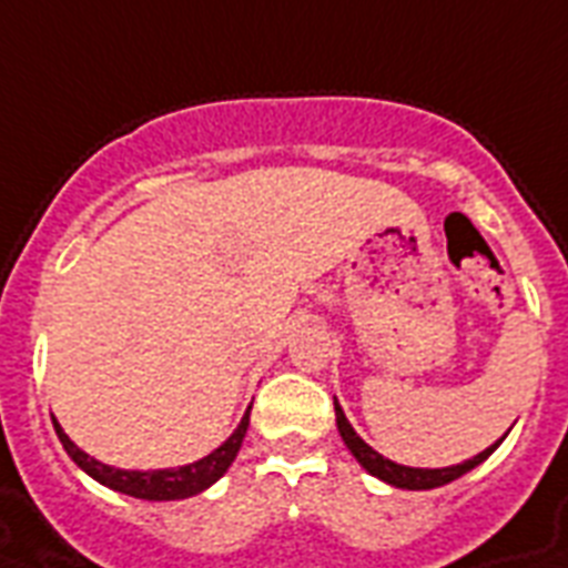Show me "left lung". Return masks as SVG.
<instances>
[{"label": "left lung", "instance_id": "obj_1", "mask_svg": "<svg viewBox=\"0 0 568 568\" xmlns=\"http://www.w3.org/2000/svg\"><path fill=\"white\" fill-rule=\"evenodd\" d=\"M336 424H338V433H342V439H345V445L351 448V454L359 459V466H363L368 475L379 477V480H386V484L397 486V489H436V486L450 484V480H457V477H463L475 466H480V463H484L495 448H498V442H495L493 448L480 450L477 457L466 459V463H459V466H450V468H409V466H397V463H392V459L386 457H379L372 445H365V442L356 436L354 427H351V422L345 418L338 400H336Z\"/></svg>", "mask_w": 568, "mask_h": 568}]
</instances>
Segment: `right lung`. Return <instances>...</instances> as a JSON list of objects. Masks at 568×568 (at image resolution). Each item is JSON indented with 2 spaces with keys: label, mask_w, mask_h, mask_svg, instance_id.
Masks as SVG:
<instances>
[{
  "label": "right lung",
  "mask_w": 568,
  "mask_h": 568,
  "mask_svg": "<svg viewBox=\"0 0 568 568\" xmlns=\"http://www.w3.org/2000/svg\"><path fill=\"white\" fill-rule=\"evenodd\" d=\"M52 424H55L58 439H61L64 450L70 454V459L79 468H84L93 480H100V484L111 486V489H118L123 495H132V498H144V501H176V498H189V495L209 489L232 466V459H235L241 442H244V433H247L250 413H244L239 430L232 433L230 439L223 442L217 450H212L209 457L196 459L191 466L159 468V471H123V468H111L105 463H97L84 450L75 448L55 418H52Z\"/></svg>",
  "instance_id": "obj_1"
}]
</instances>
